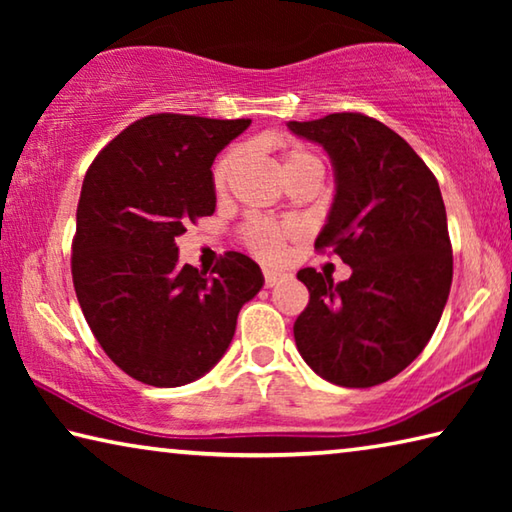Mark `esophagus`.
Masks as SVG:
<instances>
[{"instance_id":"obj_1","label":"esophagus","mask_w":512,"mask_h":512,"mask_svg":"<svg viewBox=\"0 0 512 512\" xmlns=\"http://www.w3.org/2000/svg\"><path fill=\"white\" fill-rule=\"evenodd\" d=\"M284 277L282 271H275V268H264V284L266 287H275L277 282H280Z\"/></svg>"}]
</instances>
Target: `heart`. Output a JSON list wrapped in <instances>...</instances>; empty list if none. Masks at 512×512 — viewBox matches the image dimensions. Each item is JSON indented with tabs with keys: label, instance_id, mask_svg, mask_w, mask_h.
I'll return each instance as SVG.
<instances>
[{
	"label": "heart",
	"instance_id": "1",
	"mask_svg": "<svg viewBox=\"0 0 512 512\" xmlns=\"http://www.w3.org/2000/svg\"><path fill=\"white\" fill-rule=\"evenodd\" d=\"M314 155L302 151V149H287L284 151V169L296 167V164L305 162ZM239 160V151L230 149L228 153H223L219 160L214 164V187L223 189L225 183H228L232 169ZM298 235V228L293 223H275V221H253L248 223V228L244 230V239L246 246L253 250L257 257L266 259V262H277V259L284 257V250H287V241Z\"/></svg>",
	"mask_w": 512,
	"mask_h": 512
}]
</instances>
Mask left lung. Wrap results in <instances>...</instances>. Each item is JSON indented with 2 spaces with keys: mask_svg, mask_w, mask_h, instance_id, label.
I'll use <instances>...</instances> for the list:
<instances>
[{
  "mask_svg": "<svg viewBox=\"0 0 512 512\" xmlns=\"http://www.w3.org/2000/svg\"><path fill=\"white\" fill-rule=\"evenodd\" d=\"M327 151L334 201L316 237L352 275L302 268L309 305L293 325L300 357L336 386L384 384L429 343L449 298L454 259L438 180L406 140L359 112L289 121Z\"/></svg>",
  "mask_w": 512,
  "mask_h": 512,
  "instance_id": "obj_1",
  "label": "left lung"
}]
</instances>
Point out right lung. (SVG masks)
Listing matches in <instances>:
<instances>
[{"instance_id":"obj_1","label":"right lung","mask_w":512,"mask_h":512,"mask_svg":"<svg viewBox=\"0 0 512 512\" xmlns=\"http://www.w3.org/2000/svg\"><path fill=\"white\" fill-rule=\"evenodd\" d=\"M250 119L149 115L121 131L85 173L72 277L92 334L142 384L185 386L210 372L239 309L264 287L253 259L225 253L205 275L180 266L176 237L212 216V162Z\"/></svg>"}]
</instances>
